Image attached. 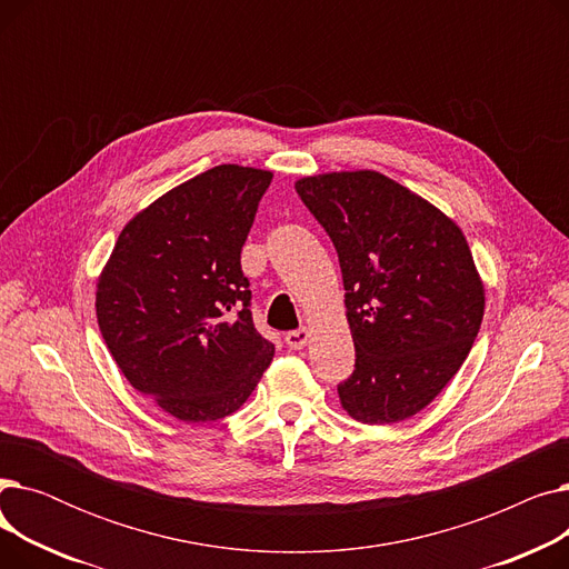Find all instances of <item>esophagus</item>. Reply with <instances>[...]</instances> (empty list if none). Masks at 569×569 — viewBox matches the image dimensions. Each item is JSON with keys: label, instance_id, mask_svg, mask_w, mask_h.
<instances>
[{"label": "esophagus", "instance_id": "obj_1", "mask_svg": "<svg viewBox=\"0 0 569 569\" xmlns=\"http://www.w3.org/2000/svg\"><path fill=\"white\" fill-rule=\"evenodd\" d=\"M309 337H311V332L307 330V327H302V330L288 332V335H286V343H288V348H292V350H300V348H305V346L309 343Z\"/></svg>", "mask_w": 569, "mask_h": 569}]
</instances>
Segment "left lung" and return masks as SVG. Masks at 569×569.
Masks as SVG:
<instances>
[{"label": "left lung", "mask_w": 569, "mask_h": 569, "mask_svg": "<svg viewBox=\"0 0 569 569\" xmlns=\"http://www.w3.org/2000/svg\"><path fill=\"white\" fill-rule=\"evenodd\" d=\"M330 234L346 288L355 371L343 410L395 425L427 408L466 362L485 316V283L461 228L376 170L295 182Z\"/></svg>", "instance_id": "1"}]
</instances>
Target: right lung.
Here are the masks:
<instances>
[{"instance_id": "obj_1", "label": "right lung", "mask_w": 569, "mask_h": 569, "mask_svg": "<svg viewBox=\"0 0 569 569\" xmlns=\"http://www.w3.org/2000/svg\"><path fill=\"white\" fill-rule=\"evenodd\" d=\"M272 172L223 163L138 212L97 283L103 341L133 390L182 422L242 406L274 357L239 253Z\"/></svg>"}]
</instances>
